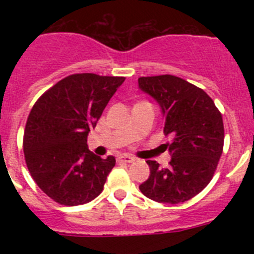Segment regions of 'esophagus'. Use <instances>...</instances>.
Listing matches in <instances>:
<instances>
[{"label":"esophagus","instance_id":"1","mask_svg":"<svg viewBox=\"0 0 254 254\" xmlns=\"http://www.w3.org/2000/svg\"><path fill=\"white\" fill-rule=\"evenodd\" d=\"M118 162H124V163H131L132 161H134V158L130 157V156L127 155H124V156H119V157L117 158Z\"/></svg>","mask_w":254,"mask_h":254}]
</instances>
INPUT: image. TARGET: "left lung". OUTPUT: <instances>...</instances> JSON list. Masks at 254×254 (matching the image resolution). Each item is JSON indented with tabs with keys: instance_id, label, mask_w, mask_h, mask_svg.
I'll return each instance as SVG.
<instances>
[{
	"instance_id": "1",
	"label": "left lung",
	"mask_w": 254,
	"mask_h": 254,
	"mask_svg": "<svg viewBox=\"0 0 254 254\" xmlns=\"http://www.w3.org/2000/svg\"><path fill=\"white\" fill-rule=\"evenodd\" d=\"M139 87L160 104L163 132L173 139L166 143L170 167L146 161L150 177L139 188L157 203H183L200 193L216 171L224 148L221 113L203 89L177 76L140 77Z\"/></svg>"
}]
</instances>
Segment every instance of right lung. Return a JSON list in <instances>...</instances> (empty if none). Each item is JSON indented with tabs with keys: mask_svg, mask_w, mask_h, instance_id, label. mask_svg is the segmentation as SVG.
Instances as JSON below:
<instances>
[{
	"mask_svg": "<svg viewBox=\"0 0 254 254\" xmlns=\"http://www.w3.org/2000/svg\"><path fill=\"white\" fill-rule=\"evenodd\" d=\"M125 77L75 73L48 89L25 124L23 151L35 183L63 205L89 203L103 190L115 158L88 150L87 136Z\"/></svg>",
	"mask_w": 254,
	"mask_h": 254,
	"instance_id": "obj_1",
	"label": "right lung"
}]
</instances>
